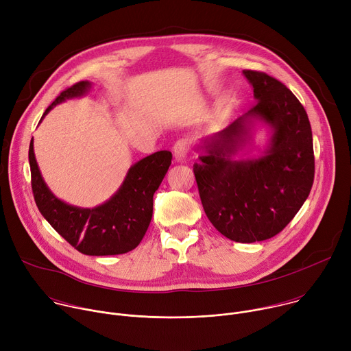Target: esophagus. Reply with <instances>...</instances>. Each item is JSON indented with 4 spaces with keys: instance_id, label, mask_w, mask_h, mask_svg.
Here are the masks:
<instances>
[{
    "instance_id": "1",
    "label": "esophagus",
    "mask_w": 351,
    "mask_h": 351,
    "mask_svg": "<svg viewBox=\"0 0 351 351\" xmlns=\"http://www.w3.org/2000/svg\"><path fill=\"white\" fill-rule=\"evenodd\" d=\"M189 153V141L186 138H180L173 145V156L176 162H183Z\"/></svg>"
}]
</instances>
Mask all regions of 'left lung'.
I'll use <instances>...</instances> for the list:
<instances>
[{
	"label": "left lung",
	"mask_w": 351,
	"mask_h": 351,
	"mask_svg": "<svg viewBox=\"0 0 351 351\" xmlns=\"http://www.w3.org/2000/svg\"><path fill=\"white\" fill-rule=\"evenodd\" d=\"M256 106L198 145L193 165L204 211L228 239L253 243L274 237L294 218L314 182L313 132L304 107L275 77L243 71ZM270 129L257 158H234L252 139L256 123Z\"/></svg>",
	"instance_id": "8db88e82"
}]
</instances>
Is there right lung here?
Masks as SVG:
<instances>
[{
    "mask_svg": "<svg viewBox=\"0 0 351 351\" xmlns=\"http://www.w3.org/2000/svg\"><path fill=\"white\" fill-rule=\"evenodd\" d=\"M91 83L79 82L62 91L43 114L57 104L87 94ZM172 161L171 152H157L133 164L117 193L101 206L80 208L66 204L45 184L38 169L33 138L29 164L34 202L41 215L71 245L86 256H117L132 252L144 237L153 217V195Z\"/></svg>",
    "mask_w": 351,
    "mask_h": 351,
    "instance_id": "add662e5",
    "label": "right lung"
}]
</instances>
